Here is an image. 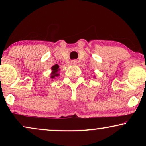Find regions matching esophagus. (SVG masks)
I'll return each instance as SVG.
<instances>
[{
    "label": "esophagus",
    "instance_id": "obj_1",
    "mask_svg": "<svg viewBox=\"0 0 146 146\" xmlns=\"http://www.w3.org/2000/svg\"><path fill=\"white\" fill-rule=\"evenodd\" d=\"M71 64L72 65H76L77 64V61L76 60H73L71 61Z\"/></svg>",
    "mask_w": 146,
    "mask_h": 146
}]
</instances>
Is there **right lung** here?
Listing matches in <instances>:
<instances>
[{"label": "right lung", "mask_w": 146, "mask_h": 146, "mask_svg": "<svg viewBox=\"0 0 146 146\" xmlns=\"http://www.w3.org/2000/svg\"><path fill=\"white\" fill-rule=\"evenodd\" d=\"M51 68H52V73H51V76H50L51 78H54L56 76V77L58 76L59 74L58 73V72L60 70L59 66L58 64H56L54 66H53Z\"/></svg>", "instance_id": "add662e5"}]
</instances>
